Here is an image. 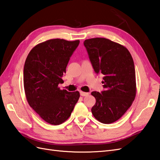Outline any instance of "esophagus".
<instances>
[{
    "instance_id": "34e87169",
    "label": "esophagus",
    "mask_w": 160,
    "mask_h": 160,
    "mask_svg": "<svg viewBox=\"0 0 160 160\" xmlns=\"http://www.w3.org/2000/svg\"><path fill=\"white\" fill-rule=\"evenodd\" d=\"M80 94H81V96H82V97H87V96L90 94V93H89V92H84L81 91Z\"/></svg>"
}]
</instances>
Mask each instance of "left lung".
<instances>
[{"label": "left lung", "mask_w": 160, "mask_h": 160, "mask_svg": "<svg viewBox=\"0 0 160 160\" xmlns=\"http://www.w3.org/2000/svg\"><path fill=\"white\" fill-rule=\"evenodd\" d=\"M83 44L95 72L104 75L105 90L91 93L96 98L92 113L102 123L114 122L125 114L136 97L133 58L126 47L108 39L91 38Z\"/></svg>", "instance_id": "obj_1"}]
</instances>
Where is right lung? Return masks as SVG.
I'll use <instances>...</instances> for the list:
<instances>
[{
  "mask_svg": "<svg viewBox=\"0 0 160 160\" xmlns=\"http://www.w3.org/2000/svg\"><path fill=\"white\" fill-rule=\"evenodd\" d=\"M79 40L52 39L35 46L26 59L23 71L24 92L29 105L44 121L58 125L71 115L79 100L78 91L61 90L70 58Z\"/></svg>",
  "mask_w": 160,
  "mask_h": 160,
  "instance_id": "add662e5",
  "label": "right lung"
}]
</instances>
